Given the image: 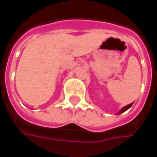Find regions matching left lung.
I'll list each match as a JSON object with an SVG mask.
<instances>
[{"mask_svg":"<svg viewBox=\"0 0 157 157\" xmlns=\"http://www.w3.org/2000/svg\"><path fill=\"white\" fill-rule=\"evenodd\" d=\"M132 104H133V103H130V104H128V105H127V106H125V107H124V108H123V109H122L121 110H120V111H119V112H118V113H117V114H120V113H122L125 112L126 110H128V109H129L130 107H131Z\"/></svg>","mask_w":157,"mask_h":157,"instance_id":"left-lung-1","label":"left lung"}]
</instances>
